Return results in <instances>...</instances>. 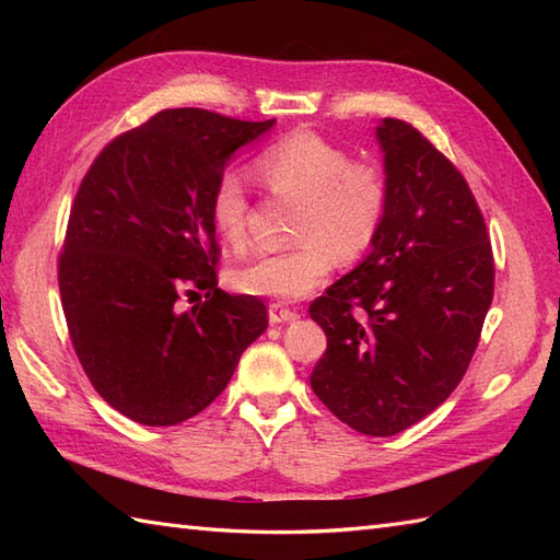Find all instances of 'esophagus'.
<instances>
[{
  "mask_svg": "<svg viewBox=\"0 0 560 560\" xmlns=\"http://www.w3.org/2000/svg\"><path fill=\"white\" fill-rule=\"evenodd\" d=\"M291 319H299V313L291 311V307L281 305V303H271V305H269V323H271V325L291 323Z\"/></svg>",
  "mask_w": 560,
  "mask_h": 560,
  "instance_id": "obj_1",
  "label": "esophagus"
}]
</instances>
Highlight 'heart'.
I'll use <instances>...</instances> for the list:
<instances>
[{
	"mask_svg": "<svg viewBox=\"0 0 560 560\" xmlns=\"http://www.w3.org/2000/svg\"><path fill=\"white\" fill-rule=\"evenodd\" d=\"M255 168L271 192L301 199L291 249L261 255L233 273V287L249 295L295 301L315 291L337 265L373 245L387 209V180L373 163L307 129L271 141ZM211 223L235 253L249 245V192L241 171H223L211 189Z\"/></svg>",
	"mask_w": 560,
	"mask_h": 560,
	"instance_id": "b5f03b06",
	"label": "heart"
}]
</instances>
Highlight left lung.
Masks as SVG:
<instances>
[{"label":"left lung","mask_w":560,"mask_h":560,"mask_svg":"<svg viewBox=\"0 0 560 560\" xmlns=\"http://www.w3.org/2000/svg\"><path fill=\"white\" fill-rule=\"evenodd\" d=\"M387 209L371 255L311 303L327 351L319 401L363 435H395L467 373L493 301V253L462 173L409 122L375 127Z\"/></svg>","instance_id":"obj_1"}]
</instances>
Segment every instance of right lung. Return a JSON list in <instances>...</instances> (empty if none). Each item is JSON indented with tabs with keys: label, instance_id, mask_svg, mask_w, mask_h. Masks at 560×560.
Here are the masks:
<instances>
[{
	"label": "right lung",
	"instance_id": "add662e5",
	"mask_svg": "<svg viewBox=\"0 0 560 560\" xmlns=\"http://www.w3.org/2000/svg\"><path fill=\"white\" fill-rule=\"evenodd\" d=\"M273 122L161 110L113 139L83 175L59 255V293L91 385L127 419H192L267 329L265 303L217 289L209 199L233 153ZM199 292L206 301L185 312L184 295Z\"/></svg>",
	"mask_w": 560,
	"mask_h": 560
}]
</instances>
